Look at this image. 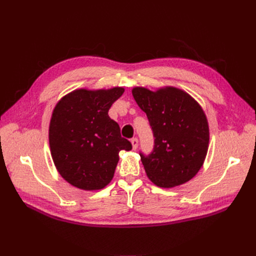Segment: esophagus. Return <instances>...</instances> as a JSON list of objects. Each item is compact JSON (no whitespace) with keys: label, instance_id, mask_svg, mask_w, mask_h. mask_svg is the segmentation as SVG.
Here are the masks:
<instances>
[{"label":"esophagus","instance_id":"esophagus-1","mask_svg":"<svg viewBox=\"0 0 256 256\" xmlns=\"http://www.w3.org/2000/svg\"><path fill=\"white\" fill-rule=\"evenodd\" d=\"M131 144H132V148L136 150V148H138V139H136V138L131 139Z\"/></svg>","mask_w":256,"mask_h":256}]
</instances>
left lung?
<instances>
[{"label":"left lung","instance_id":"left-lung-1","mask_svg":"<svg viewBox=\"0 0 256 256\" xmlns=\"http://www.w3.org/2000/svg\"><path fill=\"white\" fill-rule=\"evenodd\" d=\"M132 96L155 138L153 152L148 156L140 153L148 178L164 188L188 182L202 167L209 146L202 108L188 92L171 86L156 92L134 87Z\"/></svg>","mask_w":256,"mask_h":256}]
</instances>
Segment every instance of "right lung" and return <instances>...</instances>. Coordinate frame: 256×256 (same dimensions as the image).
Instances as JSON below:
<instances>
[{"mask_svg": "<svg viewBox=\"0 0 256 256\" xmlns=\"http://www.w3.org/2000/svg\"><path fill=\"white\" fill-rule=\"evenodd\" d=\"M124 92L122 87L80 88L54 106L48 134L50 154L60 176L75 188H104L114 176L120 152L132 148L108 114Z\"/></svg>", "mask_w": 256, "mask_h": 256, "instance_id": "add662e5", "label": "right lung"}]
</instances>
